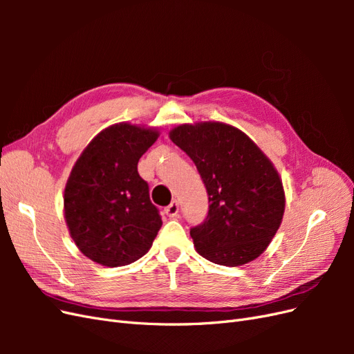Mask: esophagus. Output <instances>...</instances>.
<instances>
[{"label":"esophagus","instance_id":"obj_1","mask_svg":"<svg viewBox=\"0 0 354 354\" xmlns=\"http://www.w3.org/2000/svg\"><path fill=\"white\" fill-rule=\"evenodd\" d=\"M165 214H167L168 217H171V218L177 217V216H178V202H177V201L171 202L169 205L165 208Z\"/></svg>","mask_w":354,"mask_h":354}]
</instances>
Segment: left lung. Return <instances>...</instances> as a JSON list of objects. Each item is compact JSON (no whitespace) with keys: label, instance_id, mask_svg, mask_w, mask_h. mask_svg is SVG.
<instances>
[{"label":"left lung","instance_id":"obj_1","mask_svg":"<svg viewBox=\"0 0 354 354\" xmlns=\"http://www.w3.org/2000/svg\"><path fill=\"white\" fill-rule=\"evenodd\" d=\"M169 138L194 160L207 187L208 216L190 229L196 251L229 267L260 257L285 212L282 178L272 160L239 128L224 122L181 124Z\"/></svg>","mask_w":354,"mask_h":354}]
</instances>
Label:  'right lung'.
I'll return each mask as SVG.
<instances>
[{"instance_id": "add662e5", "label": "right lung", "mask_w": 354, "mask_h": 354, "mask_svg": "<svg viewBox=\"0 0 354 354\" xmlns=\"http://www.w3.org/2000/svg\"><path fill=\"white\" fill-rule=\"evenodd\" d=\"M156 128L113 124L95 136L75 162L63 207L71 238L94 263L131 264L143 257L162 226L137 164Z\"/></svg>"}]
</instances>
